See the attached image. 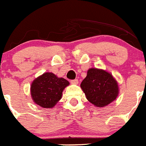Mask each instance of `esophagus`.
I'll return each mask as SVG.
<instances>
[{
  "instance_id": "obj_1",
  "label": "esophagus",
  "mask_w": 146,
  "mask_h": 146,
  "mask_svg": "<svg viewBox=\"0 0 146 146\" xmlns=\"http://www.w3.org/2000/svg\"><path fill=\"white\" fill-rule=\"evenodd\" d=\"M71 83H72V84H77L79 83L78 82V80H73L71 81Z\"/></svg>"
}]
</instances>
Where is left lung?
<instances>
[{
    "label": "left lung",
    "mask_w": 146,
    "mask_h": 146,
    "mask_svg": "<svg viewBox=\"0 0 146 146\" xmlns=\"http://www.w3.org/2000/svg\"><path fill=\"white\" fill-rule=\"evenodd\" d=\"M89 102L98 108H104L115 101L119 94L117 82L104 69L90 68L80 84Z\"/></svg>",
    "instance_id": "8db88e82"
}]
</instances>
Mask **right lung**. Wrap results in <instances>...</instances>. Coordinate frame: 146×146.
<instances>
[{
	"mask_svg": "<svg viewBox=\"0 0 146 146\" xmlns=\"http://www.w3.org/2000/svg\"><path fill=\"white\" fill-rule=\"evenodd\" d=\"M69 82L51 72H45L31 83V95L34 103L43 108H52L62 99V92Z\"/></svg>",
	"mask_w": 146,
	"mask_h": 146,
	"instance_id": "1",
	"label": "right lung"
}]
</instances>
